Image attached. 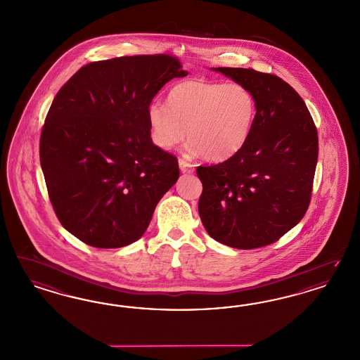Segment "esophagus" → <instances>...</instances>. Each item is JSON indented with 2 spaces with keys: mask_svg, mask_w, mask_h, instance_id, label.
Segmentation results:
<instances>
[{
  "mask_svg": "<svg viewBox=\"0 0 360 360\" xmlns=\"http://www.w3.org/2000/svg\"><path fill=\"white\" fill-rule=\"evenodd\" d=\"M179 168L181 171V174H193V171H195V165H192L191 162H186L183 159L179 160Z\"/></svg>",
  "mask_w": 360,
  "mask_h": 360,
  "instance_id": "34e87169",
  "label": "esophagus"
}]
</instances>
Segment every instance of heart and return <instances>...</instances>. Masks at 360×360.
I'll return each mask as SVG.
<instances>
[{
	"instance_id": "1",
	"label": "heart",
	"mask_w": 360,
	"mask_h": 360,
	"mask_svg": "<svg viewBox=\"0 0 360 360\" xmlns=\"http://www.w3.org/2000/svg\"><path fill=\"white\" fill-rule=\"evenodd\" d=\"M255 95L241 83L195 78L176 83L167 105L153 101L146 116L152 143L162 151L181 140L186 151L222 162L244 148L255 127Z\"/></svg>"
}]
</instances>
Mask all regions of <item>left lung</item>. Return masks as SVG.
Masks as SVG:
<instances>
[{
    "label": "left lung",
    "mask_w": 360,
    "mask_h": 360,
    "mask_svg": "<svg viewBox=\"0 0 360 360\" xmlns=\"http://www.w3.org/2000/svg\"><path fill=\"white\" fill-rule=\"evenodd\" d=\"M246 86L257 103L244 148L216 165L198 167L200 219L209 236L236 249L276 243L309 208L318 134L298 93L278 77L240 68H212Z\"/></svg>",
    "instance_id": "obj_1"
}]
</instances>
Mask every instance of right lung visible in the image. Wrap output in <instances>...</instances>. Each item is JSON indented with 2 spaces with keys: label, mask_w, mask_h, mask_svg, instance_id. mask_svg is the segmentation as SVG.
Returning a JSON list of instances; mask_svg holds the SVG:
<instances>
[{
  "label": "right lung",
  "mask_w": 360,
  "mask_h": 360,
  "mask_svg": "<svg viewBox=\"0 0 360 360\" xmlns=\"http://www.w3.org/2000/svg\"><path fill=\"white\" fill-rule=\"evenodd\" d=\"M171 56L94 62L59 90L39 158L60 224L94 248L138 241L179 179L176 158L152 143L146 110L167 82L183 78Z\"/></svg>",
  "instance_id": "right-lung-1"
}]
</instances>
